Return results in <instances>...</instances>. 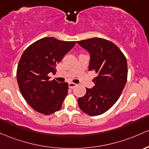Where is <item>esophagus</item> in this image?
<instances>
[{"label": "esophagus", "mask_w": 149, "mask_h": 149, "mask_svg": "<svg viewBox=\"0 0 149 149\" xmlns=\"http://www.w3.org/2000/svg\"><path fill=\"white\" fill-rule=\"evenodd\" d=\"M68 85H69V87L70 88H74L75 86H77V84H76L72 83V82H70L69 84H68Z\"/></svg>", "instance_id": "obj_1"}]
</instances>
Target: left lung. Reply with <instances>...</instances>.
Listing matches in <instances>:
<instances>
[{
  "label": "left lung",
  "mask_w": 149,
  "mask_h": 149,
  "mask_svg": "<svg viewBox=\"0 0 149 149\" xmlns=\"http://www.w3.org/2000/svg\"><path fill=\"white\" fill-rule=\"evenodd\" d=\"M90 54L88 70L97 76L95 86L78 98L80 109L91 116L104 113L118 100L127 79V59L120 48L111 41L92 38L77 41Z\"/></svg>",
  "instance_id": "1"
}]
</instances>
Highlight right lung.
Masks as SVG:
<instances>
[{
  "label": "right lung",
  "instance_id": "1",
  "mask_svg": "<svg viewBox=\"0 0 149 149\" xmlns=\"http://www.w3.org/2000/svg\"><path fill=\"white\" fill-rule=\"evenodd\" d=\"M75 43L43 38L30 45L22 55L17 80L22 95L34 111L48 115L61 109L68 95V84L50 81L48 74L56 72V65Z\"/></svg>",
  "mask_w": 149,
  "mask_h": 149
}]
</instances>
